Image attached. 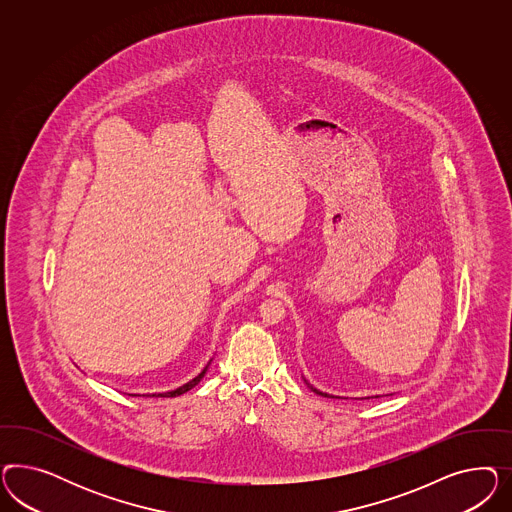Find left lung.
<instances>
[{
    "mask_svg": "<svg viewBox=\"0 0 512 512\" xmlns=\"http://www.w3.org/2000/svg\"><path fill=\"white\" fill-rule=\"evenodd\" d=\"M302 379H304V383H306V385H308V387H310L311 390L315 392V394H319V396H325V398H340V396H332V394H326V392H323V390H319V388L313 387L311 383H308V379H306V377H302ZM375 398H377V396H375Z\"/></svg>",
    "mask_w": 512,
    "mask_h": 512,
    "instance_id": "obj_1",
    "label": "left lung"
}]
</instances>
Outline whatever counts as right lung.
Here are the masks:
<instances>
[{"instance_id":"1","label":"right lung","mask_w":512,"mask_h":512,"mask_svg":"<svg viewBox=\"0 0 512 512\" xmlns=\"http://www.w3.org/2000/svg\"><path fill=\"white\" fill-rule=\"evenodd\" d=\"M212 362V360H210ZM210 362L204 366V370H202L197 377H193L191 381H187L186 385H182V387L174 388V390H169V392H159V394H146V396H161V398H172V396H180V394H184L187 390H191V388L195 387V385H199L201 383L202 377H204V373L208 370V366H210ZM131 396H135V394H131Z\"/></svg>"}]
</instances>
